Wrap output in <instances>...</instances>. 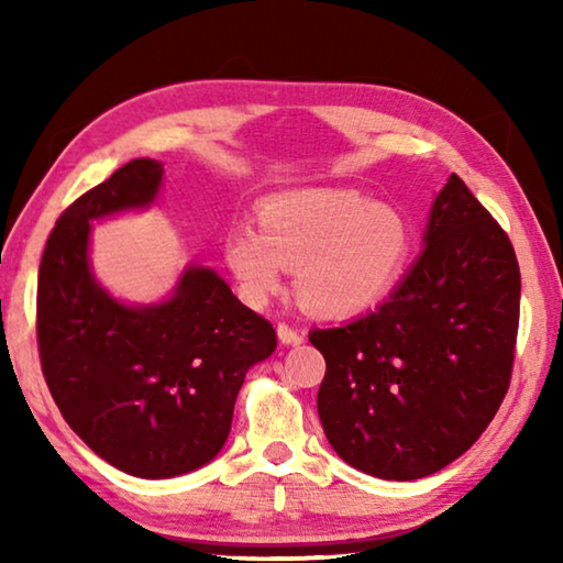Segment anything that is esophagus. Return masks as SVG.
<instances>
[{
  "mask_svg": "<svg viewBox=\"0 0 563 563\" xmlns=\"http://www.w3.org/2000/svg\"><path fill=\"white\" fill-rule=\"evenodd\" d=\"M278 340L283 342V345H300V342L305 340V332L290 328L288 322H278Z\"/></svg>",
  "mask_w": 563,
  "mask_h": 563,
  "instance_id": "1",
  "label": "esophagus"
}]
</instances>
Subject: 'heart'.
Here are the masks:
<instances>
[{"mask_svg": "<svg viewBox=\"0 0 563 563\" xmlns=\"http://www.w3.org/2000/svg\"><path fill=\"white\" fill-rule=\"evenodd\" d=\"M261 228L235 223L225 261L253 305L280 292L295 271L300 302L318 316H355L395 290L412 255V228L395 206L355 188H302L273 196Z\"/></svg>", "mask_w": 563, "mask_h": 563, "instance_id": "b5f03b06", "label": "heart"}]
</instances>
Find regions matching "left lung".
Instances as JSON below:
<instances>
[{"mask_svg": "<svg viewBox=\"0 0 563 563\" xmlns=\"http://www.w3.org/2000/svg\"><path fill=\"white\" fill-rule=\"evenodd\" d=\"M519 298L509 235L452 174L393 295L347 325L310 330L325 357L318 415L332 450L395 482L462 456L509 389Z\"/></svg>", "mask_w": 563, "mask_h": 563, "instance_id": "1", "label": "left lung"}]
</instances>
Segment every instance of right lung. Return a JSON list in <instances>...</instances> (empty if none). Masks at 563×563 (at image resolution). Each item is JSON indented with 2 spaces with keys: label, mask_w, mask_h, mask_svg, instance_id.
I'll list each match as a JSON object with an SVG mask.
<instances>
[{
  "label": "right lung",
  "mask_w": 563,
  "mask_h": 563,
  "mask_svg": "<svg viewBox=\"0 0 563 563\" xmlns=\"http://www.w3.org/2000/svg\"><path fill=\"white\" fill-rule=\"evenodd\" d=\"M164 178L133 158L59 216L36 285L42 373L66 424L141 479L194 472L223 450L245 373L278 338L211 268L188 265L174 295L126 305L89 265L91 221L146 208Z\"/></svg>",
  "instance_id": "add662e5"
}]
</instances>
